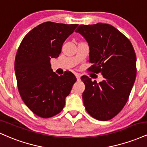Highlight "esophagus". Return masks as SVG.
I'll use <instances>...</instances> for the list:
<instances>
[{
  "instance_id": "obj_1",
  "label": "esophagus",
  "mask_w": 147,
  "mask_h": 147,
  "mask_svg": "<svg viewBox=\"0 0 147 147\" xmlns=\"http://www.w3.org/2000/svg\"><path fill=\"white\" fill-rule=\"evenodd\" d=\"M75 76H76V78H77V81H79V80H80L81 77H80V75H79V74H76Z\"/></svg>"
}]
</instances>
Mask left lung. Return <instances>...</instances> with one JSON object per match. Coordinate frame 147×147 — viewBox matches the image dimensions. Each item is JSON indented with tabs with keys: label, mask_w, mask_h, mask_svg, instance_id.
Listing matches in <instances>:
<instances>
[{
	"label": "left lung",
	"mask_w": 147,
	"mask_h": 147,
	"mask_svg": "<svg viewBox=\"0 0 147 147\" xmlns=\"http://www.w3.org/2000/svg\"><path fill=\"white\" fill-rule=\"evenodd\" d=\"M75 32L88 44L90 70L100 72L104 78L97 83L86 75L81 77L86 86L82 95L85 109L95 119L109 120L122 111L134 84V49L129 40L111 25H81Z\"/></svg>",
	"instance_id": "left-lung-1"
}]
</instances>
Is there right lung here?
Returning a JSON list of instances; mask_svg holds the SVG:
<instances>
[{
	"mask_svg": "<svg viewBox=\"0 0 147 147\" xmlns=\"http://www.w3.org/2000/svg\"><path fill=\"white\" fill-rule=\"evenodd\" d=\"M77 26L41 23L25 35L18 49L14 70L18 91L25 105L39 117L59 113L77 81L70 71L57 75L52 70L50 59L59 56L64 41Z\"/></svg>",
	"mask_w": 147,
	"mask_h": 147,
	"instance_id": "1",
	"label": "right lung"
}]
</instances>
